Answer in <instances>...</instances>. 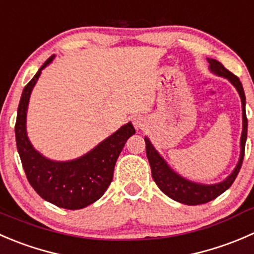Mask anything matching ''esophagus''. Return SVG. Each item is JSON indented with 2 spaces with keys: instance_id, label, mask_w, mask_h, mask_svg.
Segmentation results:
<instances>
[{
  "instance_id": "1",
  "label": "esophagus",
  "mask_w": 254,
  "mask_h": 254,
  "mask_svg": "<svg viewBox=\"0 0 254 254\" xmlns=\"http://www.w3.org/2000/svg\"><path fill=\"white\" fill-rule=\"evenodd\" d=\"M133 125H134L135 128H143L147 125V121H145L144 117L135 116L134 119H133Z\"/></svg>"
}]
</instances>
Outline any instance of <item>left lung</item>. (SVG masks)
I'll return each instance as SVG.
<instances>
[{
	"label": "left lung",
	"instance_id": "8db88e82",
	"mask_svg": "<svg viewBox=\"0 0 254 254\" xmlns=\"http://www.w3.org/2000/svg\"><path fill=\"white\" fill-rule=\"evenodd\" d=\"M210 69L217 75L226 77L230 80L233 84V86L237 89L238 94L241 96V101H242V111H243V130L242 135H241V157L240 162H238L237 167L233 170L232 174L223 180L222 183H218L215 185H202L196 184V183L189 182V180L184 179L177 173L173 172L167 163L164 162L162 157L158 154L157 150L152 145L148 138H144L145 140V152H147V158L149 160L150 170H152V177L154 179L155 184L159 187V189L164 192L165 195L170 197V199L175 200L178 202H182L185 205H200L206 204V202L211 201L220 196L222 192H225L231 185L233 184L235 179L237 178L238 173H240L241 167H242L243 157H245V147H246V139H247V116H246V96L245 91H243L242 82L240 81L235 74L228 71L220 62L215 59H209Z\"/></svg>",
	"mask_w": 254,
	"mask_h": 254
}]
</instances>
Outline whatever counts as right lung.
<instances>
[{
	"mask_svg": "<svg viewBox=\"0 0 254 254\" xmlns=\"http://www.w3.org/2000/svg\"><path fill=\"white\" fill-rule=\"evenodd\" d=\"M53 60L50 57L22 92L17 111L16 143L24 173L37 194L58 207L79 210L99 200L114 178L115 164L125 143L135 129L125 125L96 148L71 162H53L32 147L26 132V115L29 96L42 70Z\"/></svg>",
	"mask_w": 254,
	"mask_h": 254,
	"instance_id": "add662e5",
	"label": "right lung"
}]
</instances>
